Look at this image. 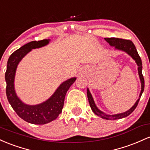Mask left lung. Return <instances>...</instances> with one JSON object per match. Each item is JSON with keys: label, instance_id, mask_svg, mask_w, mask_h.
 <instances>
[{"label": "left lung", "instance_id": "obj_1", "mask_svg": "<svg viewBox=\"0 0 150 150\" xmlns=\"http://www.w3.org/2000/svg\"><path fill=\"white\" fill-rule=\"evenodd\" d=\"M105 40L110 44V45H111V46H115V47L116 49H117V50H122V51L126 52L129 55H130V56L133 58V59L135 60L136 63H137V66H138V73L139 76V79H140L141 81V84H142V88H141V92L140 94H139V98L136 101L133 106L129 110H127V111L122 112V113L116 114V115H107V114L103 113V112L100 111V110H98V108L96 106V104L93 101V98H92L91 94L89 92L88 89H87V96H88L89 104H90V106L92 110H93L94 113H95L96 115L100 116L102 118L106 119V120H117V119H120L122 118V117H127V116H128L129 114H131L134 111V109L136 108V107L138 105L139 100V99H140V97L141 96H142L143 91H144V80L142 73V60H141L140 57L139 56L138 52H137V50H136L135 46H134L133 42H132L131 40L116 38H105Z\"/></svg>", "mask_w": 150, "mask_h": 150}]
</instances>
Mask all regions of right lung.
Instances as JSON below:
<instances>
[{
	"instance_id": "obj_1",
	"label": "right lung",
	"mask_w": 150,
	"mask_h": 150,
	"mask_svg": "<svg viewBox=\"0 0 150 150\" xmlns=\"http://www.w3.org/2000/svg\"><path fill=\"white\" fill-rule=\"evenodd\" d=\"M48 43V40H42L38 42L33 41L15 51L8 59L7 69L5 75L6 81V96L13 110L20 117L26 122L36 125L48 123L58 117L62 111L67 91L76 80V78H71L64 82L57 88L52 96L40 105H25L17 97L13 82L18 63L25 54L31 51L32 49L41 47Z\"/></svg>"
}]
</instances>
